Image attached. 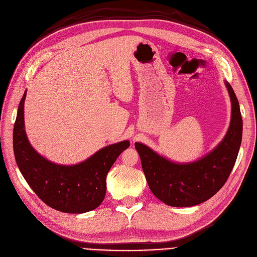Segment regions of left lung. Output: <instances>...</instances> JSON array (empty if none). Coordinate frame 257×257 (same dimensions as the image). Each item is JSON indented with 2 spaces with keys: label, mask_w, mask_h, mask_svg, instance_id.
<instances>
[{
  "label": "left lung",
  "mask_w": 257,
  "mask_h": 257,
  "mask_svg": "<svg viewBox=\"0 0 257 257\" xmlns=\"http://www.w3.org/2000/svg\"><path fill=\"white\" fill-rule=\"evenodd\" d=\"M225 85L232 103L230 127L220 144L202 159L178 164L144 144H135L150 191L167 205L194 206L208 200L224 185L232 172L241 144L242 118L233 88L227 81Z\"/></svg>",
  "instance_id": "obj_1"
}]
</instances>
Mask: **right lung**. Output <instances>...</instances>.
I'll use <instances>...</instances> for the list:
<instances>
[{
  "mask_svg": "<svg viewBox=\"0 0 257 257\" xmlns=\"http://www.w3.org/2000/svg\"><path fill=\"white\" fill-rule=\"evenodd\" d=\"M18 108L14 126V153L17 165L26 182L41 200L57 211L71 214L96 208L106 196V178L129 141L112 144L97 151L84 162L58 165L41 157L32 147L24 130V100Z\"/></svg>",
  "mask_w": 257,
  "mask_h": 257,
  "instance_id": "1",
  "label": "right lung"
}]
</instances>
